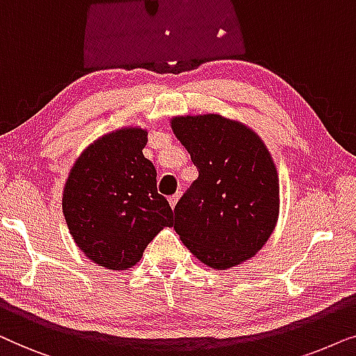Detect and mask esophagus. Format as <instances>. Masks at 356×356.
<instances>
[{"mask_svg":"<svg viewBox=\"0 0 356 356\" xmlns=\"http://www.w3.org/2000/svg\"><path fill=\"white\" fill-rule=\"evenodd\" d=\"M179 197H181V193H174V195H170V197H169V205L174 208L175 203L179 202Z\"/></svg>","mask_w":356,"mask_h":356,"instance_id":"esophagus-1","label":"esophagus"}]
</instances>
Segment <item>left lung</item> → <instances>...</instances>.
<instances>
[{
  "label": "left lung",
  "mask_w": 356,
  "mask_h": 356,
  "mask_svg": "<svg viewBox=\"0 0 356 356\" xmlns=\"http://www.w3.org/2000/svg\"><path fill=\"white\" fill-rule=\"evenodd\" d=\"M198 179L174 208V229L198 260L225 270L254 257L273 233L280 184L264 141L218 113L174 117Z\"/></svg>",
  "instance_id": "left-lung-1"
}]
</instances>
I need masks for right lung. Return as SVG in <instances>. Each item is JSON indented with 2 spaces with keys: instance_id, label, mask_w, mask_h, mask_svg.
Instances as JSON below:
<instances>
[{
  "instance_id": "1",
  "label": "right lung",
  "mask_w": 356,
  "mask_h": 356,
  "mask_svg": "<svg viewBox=\"0 0 356 356\" xmlns=\"http://www.w3.org/2000/svg\"><path fill=\"white\" fill-rule=\"evenodd\" d=\"M148 131L122 129L89 145L63 191V215L76 245L92 262L127 270L156 234L172 226L169 202L158 193L156 169L143 156Z\"/></svg>"
}]
</instances>
